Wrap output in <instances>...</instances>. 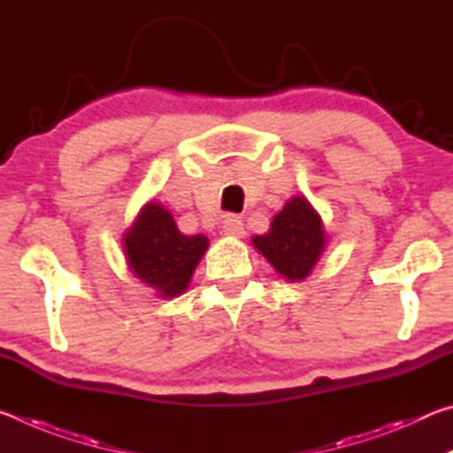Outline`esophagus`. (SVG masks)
<instances>
[{
    "label": "esophagus",
    "mask_w": 453,
    "mask_h": 453,
    "mask_svg": "<svg viewBox=\"0 0 453 453\" xmlns=\"http://www.w3.org/2000/svg\"><path fill=\"white\" fill-rule=\"evenodd\" d=\"M221 229H224L226 235H232V237H242L245 234L243 232V221H242L240 216H235V213H229V216H226Z\"/></svg>",
    "instance_id": "34e87169"
}]
</instances>
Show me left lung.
<instances>
[{"mask_svg": "<svg viewBox=\"0 0 453 453\" xmlns=\"http://www.w3.org/2000/svg\"><path fill=\"white\" fill-rule=\"evenodd\" d=\"M256 250L289 281L308 278L326 245L321 219L302 196L291 197L273 218L270 232L254 237Z\"/></svg>", "mask_w": 453, "mask_h": 453, "instance_id": "left-lung-1", "label": "left lung"}]
</instances>
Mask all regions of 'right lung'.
<instances>
[{
    "instance_id": "add662e5",
    "label": "right lung",
    "mask_w": 453,
    "mask_h": 453,
    "mask_svg": "<svg viewBox=\"0 0 453 453\" xmlns=\"http://www.w3.org/2000/svg\"><path fill=\"white\" fill-rule=\"evenodd\" d=\"M124 245L137 278L156 288L162 297H175L188 288L191 273L208 250V237L183 235L172 213L151 202L126 234Z\"/></svg>"
}]
</instances>
